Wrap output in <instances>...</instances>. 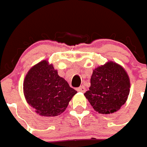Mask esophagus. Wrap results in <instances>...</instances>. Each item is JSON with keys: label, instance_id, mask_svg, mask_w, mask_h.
<instances>
[{"label": "esophagus", "instance_id": "obj_1", "mask_svg": "<svg viewBox=\"0 0 147 147\" xmlns=\"http://www.w3.org/2000/svg\"><path fill=\"white\" fill-rule=\"evenodd\" d=\"M77 91H79V92L84 93L86 91V88L84 86H81L78 87V88H77Z\"/></svg>", "mask_w": 147, "mask_h": 147}]
</instances>
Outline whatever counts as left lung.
<instances>
[{
    "mask_svg": "<svg viewBox=\"0 0 147 147\" xmlns=\"http://www.w3.org/2000/svg\"><path fill=\"white\" fill-rule=\"evenodd\" d=\"M130 91L127 72L117 63L107 62L93 71L89 90L84 94L96 111L110 114L121 109Z\"/></svg>",
    "mask_w": 147,
    "mask_h": 147,
    "instance_id": "8db88e82",
    "label": "left lung"
}]
</instances>
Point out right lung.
I'll return each instance as SVG.
<instances>
[{
  "label": "right lung",
  "mask_w": 147,
  "mask_h": 147,
  "mask_svg": "<svg viewBox=\"0 0 147 147\" xmlns=\"http://www.w3.org/2000/svg\"><path fill=\"white\" fill-rule=\"evenodd\" d=\"M76 93L64 78L59 76L57 70L48 60L32 66L25 76V98L40 116L60 115Z\"/></svg>",
  "instance_id": "add662e5"
}]
</instances>
